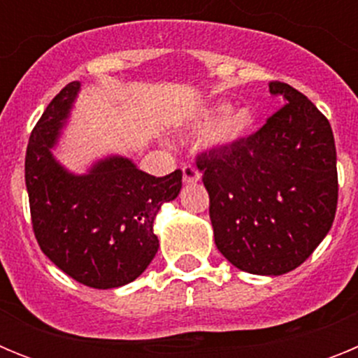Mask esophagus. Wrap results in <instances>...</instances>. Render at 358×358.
Segmentation results:
<instances>
[{"label":"esophagus","mask_w":358,"mask_h":358,"mask_svg":"<svg viewBox=\"0 0 358 358\" xmlns=\"http://www.w3.org/2000/svg\"><path fill=\"white\" fill-rule=\"evenodd\" d=\"M182 181L186 185H194V182L201 181V172L195 166H192V164H185L182 166Z\"/></svg>","instance_id":"34e87169"}]
</instances>
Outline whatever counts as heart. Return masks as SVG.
Wrapping results in <instances>:
<instances>
[{
    "label": "heart",
    "instance_id": "1",
    "mask_svg": "<svg viewBox=\"0 0 358 358\" xmlns=\"http://www.w3.org/2000/svg\"><path fill=\"white\" fill-rule=\"evenodd\" d=\"M202 125L213 123L210 132V140L215 145H233L243 140L255 125V115L248 107L231 109L227 103H218L211 107L206 115L202 116Z\"/></svg>",
    "mask_w": 358,
    "mask_h": 358
}]
</instances>
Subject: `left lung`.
I'll return each mask as SVG.
<instances>
[{
    "label": "left lung",
    "instance_id": "obj_1",
    "mask_svg": "<svg viewBox=\"0 0 358 358\" xmlns=\"http://www.w3.org/2000/svg\"><path fill=\"white\" fill-rule=\"evenodd\" d=\"M283 106L262 129L197 156L217 249L240 271H294L328 235L337 210V152L330 122L285 82Z\"/></svg>",
    "mask_w": 358,
    "mask_h": 358
}]
</instances>
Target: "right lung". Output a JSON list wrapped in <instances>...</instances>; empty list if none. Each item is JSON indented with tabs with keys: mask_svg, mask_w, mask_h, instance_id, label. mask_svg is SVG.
<instances>
[{
	"mask_svg": "<svg viewBox=\"0 0 358 358\" xmlns=\"http://www.w3.org/2000/svg\"><path fill=\"white\" fill-rule=\"evenodd\" d=\"M80 82H69L34 127L24 157L31 227L41 251L82 285L116 289L143 273L159 240L154 218L179 195L182 172L154 177L131 159L110 156L84 176L53 157Z\"/></svg>",
	"mask_w": 358,
	"mask_h": 358,
	"instance_id": "right-lung-1",
	"label": "right lung"
}]
</instances>
